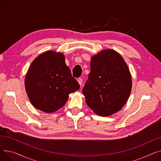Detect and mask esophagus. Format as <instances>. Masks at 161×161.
Listing matches in <instances>:
<instances>
[{"label": "esophagus", "mask_w": 161, "mask_h": 161, "mask_svg": "<svg viewBox=\"0 0 161 161\" xmlns=\"http://www.w3.org/2000/svg\"><path fill=\"white\" fill-rule=\"evenodd\" d=\"M77 81H78L79 84L81 86L82 84V78H79V79H77Z\"/></svg>", "instance_id": "obj_1"}]
</instances>
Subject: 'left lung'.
I'll return each instance as SVG.
<instances>
[{
	"label": "left lung",
	"mask_w": 161,
	"mask_h": 161,
	"mask_svg": "<svg viewBox=\"0 0 161 161\" xmlns=\"http://www.w3.org/2000/svg\"><path fill=\"white\" fill-rule=\"evenodd\" d=\"M90 73L82 89L87 105L101 116L119 111L131 92L128 66L119 53L105 49L91 58Z\"/></svg>",
	"instance_id": "obj_1"
}]
</instances>
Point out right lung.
<instances>
[{
  "mask_svg": "<svg viewBox=\"0 0 161 161\" xmlns=\"http://www.w3.org/2000/svg\"><path fill=\"white\" fill-rule=\"evenodd\" d=\"M25 86L32 105L46 113L61 108L69 94L80 88L65 64L64 54L51 50L41 54L31 63Z\"/></svg>",
  "mask_w": 161,
  "mask_h": 161,
  "instance_id": "1",
  "label": "right lung"
}]
</instances>
